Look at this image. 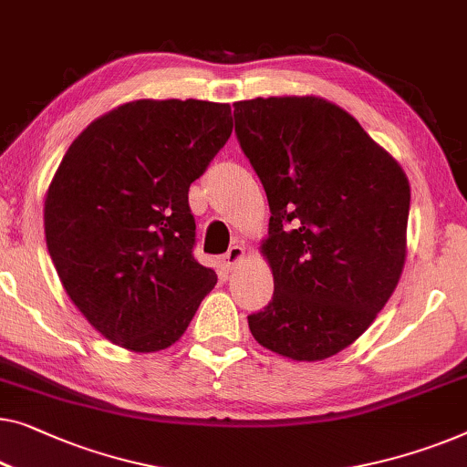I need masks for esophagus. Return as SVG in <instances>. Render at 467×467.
I'll list each match as a JSON object with an SVG mask.
<instances>
[{"label":"esophagus","instance_id":"34e87169","mask_svg":"<svg viewBox=\"0 0 467 467\" xmlns=\"http://www.w3.org/2000/svg\"><path fill=\"white\" fill-rule=\"evenodd\" d=\"M242 256H244V248H242V246H232L225 254H223V259H221L223 269H227V272H229V269H234L242 261Z\"/></svg>","mask_w":467,"mask_h":467}]
</instances>
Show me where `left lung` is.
I'll return each instance as SVG.
<instances>
[{"label": "left lung", "instance_id": "8db88e82", "mask_svg": "<svg viewBox=\"0 0 467 467\" xmlns=\"http://www.w3.org/2000/svg\"><path fill=\"white\" fill-rule=\"evenodd\" d=\"M234 119L272 213L261 253L274 296L248 316L250 333L290 360L339 354L400 280L407 174L356 118L320 97L240 100Z\"/></svg>", "mask_w": 467, "mask_h": 467}]
</instances>
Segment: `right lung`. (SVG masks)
Wrapping results in <instances>:
<instances>
[{"instance_id":"1","label":"right lung","mask_w":467,"mask_h":467,"mask_svg":"<svg viewBox=\"0 0 467 467\" xmlns=\"http://www.w3.org/2000/svg\"><path fill=\"white\" fill-rule=\"evenodd\" d=\"M232 128L227 103L140 99L94 119L60 161L46 244L69 299L116 346L171 348L217 284L193 259L187 193Z\"/></svg>"}]
</instances>
